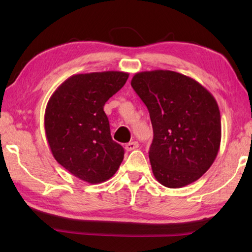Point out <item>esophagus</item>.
Wrapping results in <instances>:
<instances>
[{"instance_id": "obj_1", "label": "esophagus", "mask_w": 252, "mask_h": 252, "mask_svg": "<svg viewBox=\"0 0 252 252\" xmlns=\"http://www.w3.org/2000/svg\"><path fill=\"white\" fill-rule=\"evenodd\" d=\"M139 147V143L136 142V141H131V142H129V143H126V151H132V150H134V149H136Z\"/></svg>"}]
</instances>
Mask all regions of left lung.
<instances>
[{
    "mask_svg": "<svg viewBox=\"0 0 252 252\" xmlns=\"http://www.w3.org/2000/svg\"><path fill=\"white\" fill-rule=\"evenodd\" d=\"M131 85L150 113L153 176L162 186L182 188L208 171L218 155V103L190 76L169 70L139 72Z\"/></svg>",
    "mask_w": 252,
    "mask_h": 252,
    "instance_id": "left-lung-1",
    "label": "left lung"
}]
</instances>
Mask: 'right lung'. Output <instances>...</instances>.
Returning <instances> with one entry per match:
<instances>
[{
	"label": "right lung",
	"instance_id": "obj_1",
	"mask_svg": "<svg viewBox=\"0 0 252 252\" xmlns=\"http://www.w3.org/2000/svg\"><path fill=\"white\" fill-rule=\"evenodd\" d=\"M120 71L74 74L46 104L44 129L51 152L63 168L85 182L101 183L118 171L125 156L111 138L105 102L126 84Z\"/></svg>",
	"mask_w": 252,
	"mask_h": 252
}]
</instances>
